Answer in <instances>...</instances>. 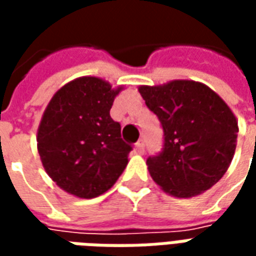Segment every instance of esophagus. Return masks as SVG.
I'll return each mask as SVG.
<instances>
[{"label": "esophagus", "mask_w": 256, "mask_h": 256, "mask_svg": "<svg viewBox=\"0 0 256 256\" xmlns=\"http://www.w3.org/2000/svg\"><path fill=\"white\" fill-rule=\"evenodd\" d=\"M136 152L140 154V155H142L145 152V144L144 141H138L137 144H136Z\"/></svg>", "instance_id": "34e87169"}]
</instances>
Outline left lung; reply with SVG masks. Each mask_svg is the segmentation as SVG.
<instances>
[{
  "label": "left lung",
  "instance_id": "left-lung-1",
  "mask_svg": "<svg viewBox=\"0 0 256 256\" xmlns=\"http://www.w3.org/2000/svg\"><path fill=\"white\" fill-rule=\"evenodd\" d=\"M138 92L164 132L163 152L146 160L152 180L178 198L214 186L236 150L238 123L230 106L207 84L192 79L141 84Z\"/></svg>",
  "mask_w": 256,
  "mask_h": 256
}]
</instances>
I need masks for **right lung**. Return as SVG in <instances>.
Returning a JSON list of instances; mask_svg holds the SVG:
<instances>
[{
    "instance_id": "obj_1",
    "label": "right lung",
    "mask_w": 256,
    "mask_h": 256,
    "mask_svg": "<svg viewBox=\"0 0 256 256\" xmlns=\"http://www.w3.org/2000/svg\"><path fill=\"white\" fill-rule=\"evenodd\" d=\"M123 89L97 76H79L48 102L36 132V148L45 172L64 192L97 198L128 166L132 146L110 115Z\"/></svg>"
}]
</instances>
